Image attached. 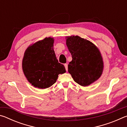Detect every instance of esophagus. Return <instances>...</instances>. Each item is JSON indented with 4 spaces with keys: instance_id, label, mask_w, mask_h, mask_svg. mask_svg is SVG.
Segmentation results:
<instances>
[{
    "instance_id": "esophagus-1",
    "label": "esophagus",
    "mask_w": 127,
    "mask_h": 127,
    "mask_svg": "<svg viewBox=\"0 0 127 127\" xmlns=\"http://www.w3.org/2000/svg\"><path fill=\"white\" fill-rule=\"evenodd\" d=\"M64 66H65L66 70L67 71V70H68V64H64Z\"/></svg>"
}]
</instances>
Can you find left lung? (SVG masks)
<instances>
[{"instance_id": "8db88e82", "label": "left lung", "mask_w": 127, "mask_h": 127, "mask_svg": "<svg viewBox=\"0 0 127 127\" xmlns=\"http://www.w3.org/2000/svg\"><path fill=\"white\" fill-rule=\"evenodd\" d=\"M66 45L72 57L68 72L76 83L86 87L102 74L104 62L99 49L90 41L78 36H66Z\"/></svg>"}]
</instances>
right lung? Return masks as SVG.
Here are the masks:
<instances>
[{
    "label": "right lung",
    "mask_w": 127,
    "mask_h": 127,
    "mask_svg": "<svg viewBox=\"0 0 127 127\" xmlns=\"http://www.w3.org/2000/svg\"><path fill=\"white\" fill-rule=\"evenodd\" d=\"M53 37H45L26 50L22 59V70L27 81L36 88L45 89L56 82L58 75L65 73L54 50Z\"/></svg>",
    "instance_id": "obj_1"
}]
</instances>
